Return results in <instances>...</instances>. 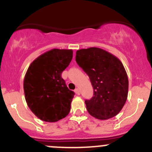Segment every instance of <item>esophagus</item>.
Segmentation results:
<instances>
[{
	"label": "esophagus",
	"mask_w": 152,
	"mask_h": 152,
	"mask_svg": "<svg viewBox=\"0 0 152 152\" xmlns=\"http://www.w3.org/2000/svg\"><path fill=\"white\" fill-rule=\"evenodd\" d=\"M74 92L76 93V94H77V95H80V91H79V88H76V89H75Z\"/></svg>",
	"instance_id": "34e87169"
}]
</instances>
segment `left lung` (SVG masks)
I'll use <instances>...</instances> for the list:
<instances>
[{
	"label": "left lung",
	"instance_id": "1",
	"mask_svg": "<svg viewBox=\"0 0 152 152\" xmlns=\"http://www.w3.org/2000/svg\"><path fill=\"white\" fill-rule=\"evenodd\" d=\"M76 61L89 76L94 88V96L85 101L88 113L101 120L117 115L129 92V79L123 63L98 48L79 50Z\"/></svg>",
	"mask_w": 152,
	"mask_h": 152
}]
</instances>
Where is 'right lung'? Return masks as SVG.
<instances>
[{"label":"right lung","instance_id":"obj_1","mask_svg":"<svg viewBox=\"0 0 152 152\" xmlns=\"http://www.w3.org/2000/svg\"><path fill=\"white\" fill-rule=\"evenodd\" d=\"M72 58V50L52 49L28 67L23 80L25 99L32 113L43 121L57 122L70 112L75 94L68 89L61 73Z\"/></svg>","mask_w":152,"mask_h":152}]
</instances>
